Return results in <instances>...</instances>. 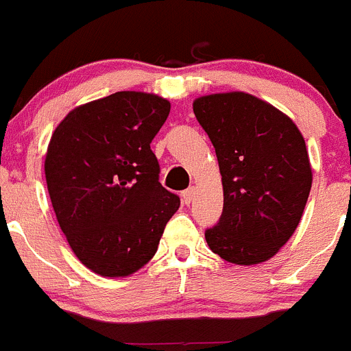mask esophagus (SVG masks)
<instances>
[{"label":"esophagus","mask_w":351,"mask_h":351,"mask_svg":"<svg viewBox=\"0 0 351 351\" xmlns=\"http://www.w3.org/2000/svg\"><path fill=\"white\" fill-rule=\"evenodd\" d=\"M194 194H195L194 186H191V189H186V191H183L182 197H183V202H185L186 206H189L192 202V199H194Z\"/></svg>","instance_id":"1"}]
</instances>
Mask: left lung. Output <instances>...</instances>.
<instances>
[{
    "mask_svg": "<svg viewBox=\"0 0 351 351\" xmlns=\"http://www.w3.org/2000/svg\"><path fill=\"white\" fill-rule=\"evenodd\" d=\"M194 114L215 147L223 185L221 218L206 230L209 250L245 267L268 261L294 234L312 189L301 131L244 91L195 98Z\"/></svg>",
    "mask_w": 351,
    "mask_h": 351,
    "instance_id": "8db88e82",
    "label": "left lung"
}]
</instances>
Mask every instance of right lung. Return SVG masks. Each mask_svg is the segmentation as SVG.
<instances>
[{"mask_svg": "<svg viewBox=\"0 0 351 351\" xmlns=\"http://www.w3.org/2000/svg\"><path fill=\"white\" fill-rule=\"evenodd\" d=\"M169 109L159 95L117 91L72 109L48 143L57 221L77 260L101 277H128L149 263L178 211L150 150Z\"/></svg>", "mask_w": 351, "mask_h": 351, "instance_id": "1", "label": "right lung"}]
</instances>
